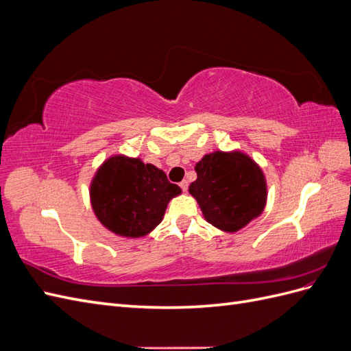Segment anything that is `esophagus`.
Wrapping results in <instances>:
<instances>
[{
  "label": "esophagus",
  "instance_id": "34e87169",
  "mask_svg": "<svg viewBox=\"0 0 351 351\" xmlns=\"http://www.w3.org/2000/svg\"><path fill=\"white\" fill-rule=\"evenodd\" d=\"M180 187H182V189H183V192H187V187H189V183L186 182V180H183V182H182V183H180Z\"/></svg>",
  "mask_w": 351,
  "mask_h": 351
}]
</instances>
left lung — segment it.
<instances>
[{
	"label": "left lung",
	"mask_w": 351,
	"mask_h": 351,
	"mask_svg": "<svg viewBox=\"0 0 351 351\" xmlns=\"http://www.w3.org/2000/svg\"><path fill=\"white\" fill-rule=\"evenodd\" d=\"M197 178L189 186L210 226L237 232L261 217L268 200L263 169L241 151L206 154L195 167Z\"/></svg>",
	"instance_id": "8db88e82"
}]
</instances>
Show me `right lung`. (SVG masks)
Listing matches in <instances>:
<instances>
[{"label": "right lung", "instance_id": "obj_1", "mask_svg": "<svg viewBox=\"0 0 351 351\" xmlns=\"http://www.w3.org/2000/svg\"><path fill=\"white\" fill-rule=\"evenodd\" d=\"M178 195L182 189L169 183L162 169L121 154L105 159L89 187L95 217L125 239L149 234L161 224L169 200Z\"/></svg>", "mask_w": 351, "mask_h": 351}]
</instances>
